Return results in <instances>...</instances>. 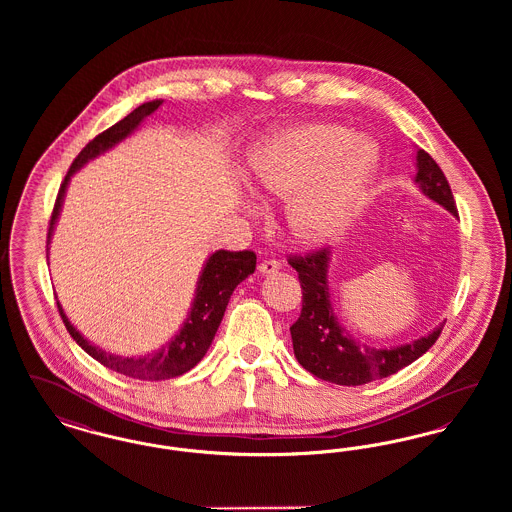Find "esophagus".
Listing matches in <instances>:
<instances>
[{"label":"esophagus","mask_w":512,"mask_h":512,"mask_svg":"<svg viewBox=\"0 0 512 512\" xmlns=\"http://www.w3.org/2000/svg\"><path fill=\"white\" fill-rule=\"evenodd\" d=\"M280 270V263L278 261H263L261 265H259V272L261 274H274V272H278Z\"/></svg>","instance_id":"1"}]
</instances>
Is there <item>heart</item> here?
I'll return each instance as SVG.
<instances>
[{
    "mask_svg": "<svg viewBox=\"0 0 512 512\" xmlns=\"http://www.w3.org/2000/svg\"><path fill=\"white\" fill-rule=\"evenodd\" d=\"M380 171V149L338 124H305L263 138L247 155V180L259 197L286 199L293 242L340 240L365 211Z\"/></svg>",
    "mask_w": 512,
    "mask_h": 512,
    "instance_id": "obj_1",
    "label": "heart"
}]
</instances>
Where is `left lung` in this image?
Returning <instances> with one entry per match:
<instances>
[{"instance_id":"left-lung-1","label":"left lung","mask_w":512,"mask_h":512,"mask_svg":"<svg viewBox=\"0 0 512 512\" xmlns=\"http://www.w3.org/2000/svg\"><path fill=\"white\" fill-rule=\"evenodd\" d=\"M414 159V184L418 186L420 194L426 195L430 201L438 203L439 207L457 217L455 199L438 163L418 147ZM330 261V249L290 259V265L299 274L303 290V309L290 332L295 359L305 370L320 380L338 386H363L372 380L388 378L397 370L411 365L436 343L445 320L439 322L426 336L401 345L372 347L355 340L343 328L334 311V299L328 280Z\"/></svg>"}]
</instances>
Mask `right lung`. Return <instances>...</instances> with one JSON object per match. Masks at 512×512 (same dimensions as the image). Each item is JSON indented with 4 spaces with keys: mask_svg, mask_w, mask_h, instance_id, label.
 <instances>
[{
    "mask_svg": "<svg viewBox=\"0 0 512 512\" xmlns=\"http://www.w3.org/2000/svg\"><path fill=\"white\" fill-rule=\"evenodd\" d=\"M161 105H163V99L142 103L122 121L101 132L78 153V157L74 159L71 169L65 176V182L59 188V195L53 207L48 232V259L51 236L61 215L71 178L90 161H94L99 155L107 153L109 149L121 144L122 140L132 136L142 126V122L146 121L151 113H155ZM255 265H257V257L253 251L219 249L211 253L199 272L194 299L182 326L178 328V332L169 343L146 355H119V353H109L101 349L94 341L88 340L80 330H76V326L65 315L59 301H57V307L73 340L101 365L138 380H167L192 370L205 357L207 349L215 340V334L219 330L220 320L224 317L230 295L234 293L240 282H244L249 274L255 272Z\"/></svg>",
    "mask_w": 512,
    "mask_h": 512,
    "instance_id": "1",
    "label": "right lung"
}]
</instances>
